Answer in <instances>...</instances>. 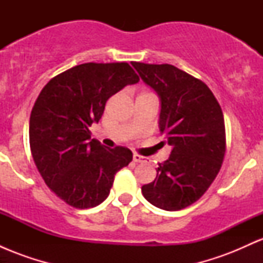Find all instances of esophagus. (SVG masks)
I'll list each match as a JSON object with an SVG mask.
<instances>
[{
	"instance_id": "34e87169",
	"label": "esophagus",
	"mask_w": 263,
	"mask_h": 263,
	"mask_svg": "<svg viewBox=\"0 0 263 263\" xmlns=\"http://www.w3.org/2000/svg\"><path fill=\"white\" fill-rule=\"evenodd\" d=\"M134 162H136V163L144 162V157H142L140 155H137V153H135V155H134Z\"/></svg>"
}]
</instances>
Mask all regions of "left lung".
I'll return each instance as SVG.
<instances>
[{
  "label": "left lung",
  "instance_id": "8db88e82",
  "mask_svg": "<svg viewBox=\"0 0 263 263\" xmlns=\"http://www.w3.org/2000/svg\"><path fill=\"white\" fill-rule=\"evenodd\" d=\"M161 100L159 131L172 147L142 194L159 209H184L203 197L218 176L226 149L224 115L201 80L171 64L132 62Z\"/></svg>",
  "mask_w": 263,
  "mask_h": 263
}]
</instances>
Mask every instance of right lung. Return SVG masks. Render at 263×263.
<instances>
[{
  "instance_id": "add662e5",
  "label": "right lung",
  "mask_w": 263,
  "mask_h": 263,
  "mask_svg": "<svg viewBox=\"0 0 263 263\" xmlns=\"http://www.w3.org/2000/svg\"><path fill=\"white\" fill-rule=\"evenodd\" d=\"M140 81L127 63H85L43 87L29 119V144L39 173L57 197L77 209L101 204L115 174L132 161L126 147H104L89 127L111 96Z\"/></svg>"
}]
</instances>
